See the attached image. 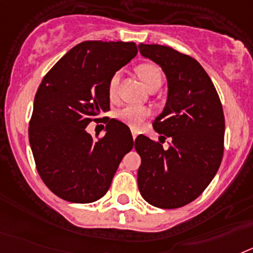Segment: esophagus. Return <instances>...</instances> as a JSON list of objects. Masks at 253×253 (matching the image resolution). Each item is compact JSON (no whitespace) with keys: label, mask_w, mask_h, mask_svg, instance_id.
Here are the masks:
<instances>
[{"label":"esophagus","mask_w":253,"mask_h":253,"mask_svg":"<svg viewBox=\"0 0 253 253\" xmlns=\"http://www.w3.org/2000/svg\"><path fill=\"white\" fill-rule=\"evenodd\" d=\"M131 133H132V137H133V140H135L136 137H137V135H139V131H137V129H135V128H132V129H131Z\"/></svg>","instance_id":"1"}]
</instances>
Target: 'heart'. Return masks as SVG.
Here are the masks:
<instances>
[{"label":"heart","instance_id":"obj_1","mask_svg":"<svg viewBox=\"0 0 253 253\" xmlns=\"http://www.w3.org/2000/svg\"><path fill=\"white\" fill-rule=\"evenodd\" d=\"M136 72L139 75V78L141 79L145 86L149 90L158 89L162 85V80H163V74L160 71L158 66L153 65V63H142L140 65ZM121 79V71H116L111 76L108 81V95L111 98H114L117 94L118 84H120ZM150 114V111L144 107H137V105H126L124 108L118 109L116 112V117L126 124L129 127H140L144 120Z\"/></svg>","mask_w":253,"mask_h":253}]
</instances>
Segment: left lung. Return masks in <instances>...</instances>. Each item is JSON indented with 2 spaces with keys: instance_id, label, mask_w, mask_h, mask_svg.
I'll list each match as a JSON object with an SVG mask.
<instances>
[{
  "instance_id": "1",
  "label": "left lung",
  "mask_w": 253,
  "mask_h": 253,
  "mask_svg": "<svg viewBox=\"0 0 253 253\" xmlns=\"http://www.w3.org/2000/svg\"><path fill=\"white\" fill-rule=\"evenodd\" d=\"M140 53L162 67L168 98L153 127L168 149L144 135L135 140L141 157L137 184L150 205L175 209L201 195L220 167L224 153L223 107L211 79L187 54L167 45L140 44Z\"/></svg>"
}]
</instances>
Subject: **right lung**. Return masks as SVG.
Wrapping results in <instances>:
<instances>
[{
  "mask_svg": "<svg viewBox=\"0 0 253 253\" xmlns=\"http://www.w3.org/2000/svg\"><path fill=\"white\" fill-rule=\"evenodd\" d=\"M137 54L133 42H83L48 71L35 94L29 141L41 178L54 195L76 204L109 190L122 158L133 148L128 127L105 117V135L86 127L109 111L108 81Z\"/></svg>",
  "mask_w": 253,
  "mask_h": 253,
  "instance_id": "right-lung-1",
  "label": "right lung"
}]
</instances>
